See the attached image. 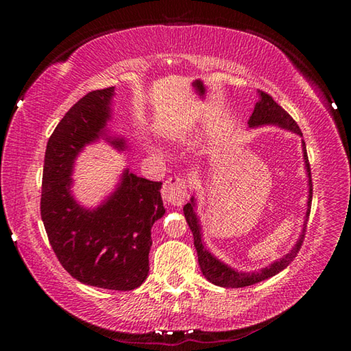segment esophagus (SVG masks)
Returning <instances> with one entry per match:
<instances>
[{
	"instance_id": "obj_1",
	"label": "esophagus",
	"mask_w": 351,
	"mask_h": 351,
	"mask_svg": "<svg viewBox=\"0 0 351 351\" xmlns=\"http://www.w3.org/2000/svg\"><path fill=\"white\" fill-rule=\"evenodd\" d=\"M189 181L184 176H171L164 182L162 198L171 206H181L187 199Z\"/></svg>"
}]
</instances>
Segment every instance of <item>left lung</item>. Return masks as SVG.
Returning <instances> with one entry per match:
<instances>
[{
    "instance_id": "8db88e82",
    "label": "left lung",
    "mask_w": 351,
    "mask_h": 351,
    "mask_svg": "<svg viewBox=\"0 0 351 351\" xmlns=\"http://www.w3.org/2000/svg\"><path fill=\"white\" fill-rule=\"evenodd\" d=\"M249 127H258V125H265V123H276V125H280L283 128H288L291 132H294L297 134L302 136V132L297 122L291 117L287 111H285L280 105H278L272 96H269L268 93L260 91V102H257L255 108L252 111V116L249 117ZM304 144V158H305V167L308 171V176H310V198H308V210H306V221L310 218V212H311V199H313V181H311V169H310V162H308V154H306V147L305 142L302 141ZM193 198L190 203L184 206V217L187 219V224L190 230L193 234V245L197 247L198 252V263L201 266V271H203L204 277L207 280L212 282L213 285H218V287L223 288H243V287H249V285L258 283L261 280H266L272 276L278 274V272L283 271L287 266L293 261L297 254H299L302 243H304L305 239V232H306V221L304 224V232H302L299 241L295 243V246L291 249V252L285 255L283 258H280L276 263H272L269 268L261 269L260 272H239L234 271L232 268H229L228 265L221 263V261L217 260L213 255L207 251L203 245V240H201V228L198 224V218L193 212Z\"/></svg>"
}]
</instances>
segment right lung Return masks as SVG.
Returning <instances> with one entry per match:
<instances>
[{
  "mask_svg": "<svg viewBox=\"0 0 351 351\" xmlns=\"http://www.w3.org/2000/svg\"><path fill=\"white\" fill-rule=\"evenodd\" d=\"M114 86L83 96L58 122L46 145L40 212L58 261L77 280L91 287L130 291L148 276L152 226L165 209L162 182L125 170L108 201L94 210L71 197V171L83 147L96 141L110 119ZM125 148L123 139H111Z\"/></svg>",
  "mask_w": 351,
  "mask_h": 351,
  "instance_id": "obj_1",
  "label": "right lung"
}]
</instances>
